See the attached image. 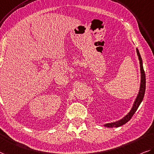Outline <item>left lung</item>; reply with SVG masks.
Masks as SVG:
<instances>
[{
	"mask_svg": "<svg viewBox=\"0 0 154 154\" xmlns=\"http://www.w3.org/2000/svg\"><path fill=\"white\" fill-rule=\"evenodd\" d=\"M136 52L137 55L138 56L139 61H140V74H141V80H140V90H139L138 94L137 96L136 100L134 101V103L131 109L130 110V112L127 113V114L123 117L122 119H120L118 121L112 122V123H107L104 125V126L107 127H118L122 126V125L127 123L129 120L131 119V117L133 116V115L136 112V110L138 109L139 105H140L141 102L143 101L144 96H145V88H146V78H145V71L143 69V60H142V58L140 56V52H139L138 49H136Z\"/></svg>",
	"mask_w": 154,
	"mask_h": 154,
	"instance_id": "8db88e82",
	"label": "left lung"
}]
</instances>
